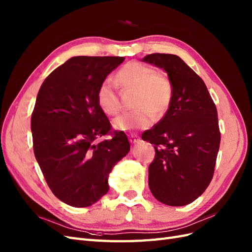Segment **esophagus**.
<instances>
[{
  "label": "esophagus",
  "mask_w": 252,
  "mask_h": 252,
  "mask_svg": "<svg viewBox=\"0 0 252 252\" xmlns=\"http://www.w3.org/2000/svg\"><path fill=\"white\" fill-rule=\"evenodd\" d=\"M139 136L138 135H135V134H131V135H129V142H130L131 144H134V143H136V142H139Z\"/></svg>",
  "instance_id": "34e87169"
}]
</instances>
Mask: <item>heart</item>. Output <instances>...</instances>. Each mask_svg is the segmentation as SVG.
Returning a JSON list of instances; mask_svg holds the SVG:
<instances>
[{
  "instance_id": "b5f03b06",
  "label": "heart",
  "mask_w": 252,
  "mask_h": 252,
  "mask_svg": "<svg viewBox=\"0 0 252 252\" xmlns=\"http://www.w3.org/2000/svg\"><path fill=\"white\" fill-rule=\"evenodd\" d=\"M117 81L122 88L134 93L131 103L133 110L113 120V127L118 130L147 128L154 123L155 117L162 118L169 110L174 94L173 84L168 75L157 72L154 67L132 61L119 70ZM96 101L98 107L107 116L119 113L120 98L117 85L111 79H105L98 85Z\"/></svg>"
}]
</instances>
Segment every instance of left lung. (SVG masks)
Here are the masks:
<instances>
[{"label": "left lung", "instance_id": "8db88e82", "mask_svg": "<svg viewBox=\"0 0 252 252\" xmlns=\"http://www.w3.org/2000/svg\"><path fill=\"white\" fill-rule=\"evenodd\" d=\"M143 61L163 68L174 89L169 110L142 133L156 149L150 191L163 204L185 206L205 191L215 173L220 142L216 104L204 81L178 56L151 53Z\"/></svg>", "mask_w": 252, "mask_h": 252}]
</instances>
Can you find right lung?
<instances>
[{"instance_id":"add662e5","label":"right lung","mask_w":252,"mask_h":252,"mask_svg":"<svg viewBox=\"0 0 252 252\" xmlns=\"http://www.w3.org/2000/svg\"><path fill=\"white\" fill-rule=\"evenodd\" d=\"M124 57H73L45 79L32 114L33 151L52 193L87 207L107 193L112 167L130 150L98 107L101 82ZM104 136L111 139L97 140Z\"/></svg>"}]
</instances>
